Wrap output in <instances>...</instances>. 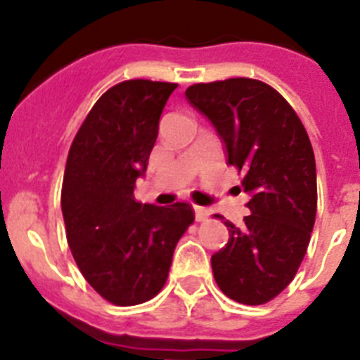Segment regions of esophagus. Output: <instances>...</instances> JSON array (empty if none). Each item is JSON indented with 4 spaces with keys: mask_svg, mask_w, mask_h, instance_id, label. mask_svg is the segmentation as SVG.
Here are the masks:
<instances>
[{
    "mask_svg": "<svg viewBox=\"0 0 360 360\" xmlns=\"http://www.w3.org/2000/svg\"><path fill=\"white\" fill-rule=\"evenodd\" d=\"M193 212H195L197 222H204L210 217V210L204 208V206H193Z\"/></svg>",
    "mask_w": 360,
    "mask_h": 360,
    "instance_id": "obj_1",
    "label": "esophagus"
}]
</instances>
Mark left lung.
Returning <instances> with one entry per match:
<instances>
[{"label": "left lung", "instance_id": "1", "mask_svg": "<svg viewBox=\"0 0 360 360\" xmlns=\"http://www.w3.org/2000/svg\"><path fill=\"white\" fill-rule=\"evenodd\" d=\"M184 95L212 122L249 195L244 226L224 222L229 240L212 257L213 276L231 300L264 305L294 280L309 248L317 210L309 134L289 102L260 80L193 84Z\"/></svg>", "mask_w": 360, "mask_h": 360}]
</instances>
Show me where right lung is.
<instances>
[{"label":"right lung","instance_id":"add662e5","mask_svg":"<svg viewBox=\"0 0 360 360\" xmlns=\"http://www.w3.org/2000/svg\"><path fill=\"white\" fill-rule=\"evenodd\" d=\"M176 87L143 79L112 86L96 100L68 154L60 193L68 244L87 283L112 305H140L163 289L174 249L195 219L186 202L134 199Z\"/></svg>","mask_w":360,"mask_h":360}]
</instances>
